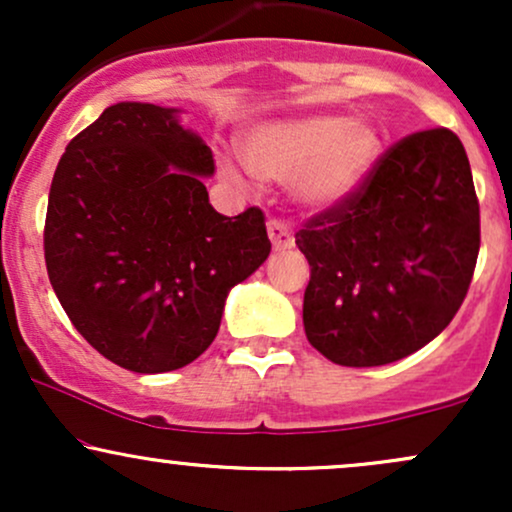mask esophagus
<instances>
[{
  "label": "esophagus",
  "mask_w": 512,
  "mask_h": 512,
  "mask_svg": "<svg viewBox=\"0 0 512 512\" xmlns=\"http://www.w3.org/2000/svg\"><path fill=\"white\" fill-rule=\"evenodd\" d=\"M267 233H269V240H272L274 250H289V248H293V243H296L291 228L279 219H269Z\"/></svg>",
  "instance_id": "obj_1"
}]
</instances>
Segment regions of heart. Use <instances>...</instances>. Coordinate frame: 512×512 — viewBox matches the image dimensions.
<instances>
[{
  "label": "heart",
  "mask_w": 512,
  "mask_h": 512,
  "mask_svg": "<svg viewBox=\"0 0 512 512\" xmlns=\"http://www.w3.org/2000/svg\"><path fill=\"white\" fill-rule=\"evenodd\" d=\"M383 139L368 120L334 113L279 117L252 127L245 137V161L257 178L289 180L291 195L305 209L342 207L366 185ZM231 180L243 182L233 163H223Z\"/></svg>",
  "instance_id": "b5f03b06"
}]
</instances>
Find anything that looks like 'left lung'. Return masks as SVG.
Instances as JSON below:
<instances>
[{
	"instance_id": "obj_1",
	"label": "left lung",
	"mask_w": 512,
	"mask_h": 512,
	"mask_svg": "<svg viewBox=\"0 0 512 512\" xmlns=\"http://www.w3.org/2000/svg\"><path fill=\"white\" fill-rule=\"evenodd\" d=\"M479 243V199L457 134L436 127L399 139L349 202L296 233L310 264L305 337L351 368L414 354L460 310Z\"/></svg>"
}]
</instances>
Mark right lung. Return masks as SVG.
I'll return each mask as SVG.
<instances>
[{"instance_id":"obj_1","label":"right lung","mask_w":512,"mask_h":512,"mask_svg":"<svg viewBox=\"0 0 512 512\" xmlns=\"http://www.w3.org/2000/svg\"><path fill=\"white\" fill-rule=\"evenodd\" d=\"M180 110L117 103L69 142L50 185L45 264L64 313L98 354L134 373L192 363L228 291L269 257L262 209L223 216L214 156Z\"/></svg>"}]
</instances>
